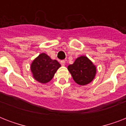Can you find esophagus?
<instances>
[{
	"label": "esophagus",
	"instance_id": "1",
	"mask_svg": "<svg viewBox=\"0 0 126 126\" xmlns=\"http://www.w3.org/2000/svg\"><path fill=\"white\" fill-rule=\"evenodd\" d=\"M60 63H61V65H62V66H64V65H65V61H64V60H62V61H60Z\"/></svg>",
	"mask_w": 126,
	"mask_h": 126
}]
</instances>
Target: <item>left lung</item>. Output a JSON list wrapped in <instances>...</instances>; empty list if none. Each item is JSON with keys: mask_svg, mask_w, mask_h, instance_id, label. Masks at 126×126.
Listing matches in <instances>:
<instances>
[{"mask_svg": "<svg viewBox=\"0 0 126 126\" xmlns=\"http://www.w3.org/2000/svg\"><path fill=\"white\" fill-rule=\"evenodd\" d=\"M68 70L73 80L80 86L90 84L96 75V67L85 55L77 58L72 65L68 66Z\"/></svg>", "mask_w": 126, "mask_h": 126, "instance_id": "1", "label": "left lung"}]
</instances>
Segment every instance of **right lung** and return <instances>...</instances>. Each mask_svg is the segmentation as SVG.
I'll return each instance as SVG.
<instances>
[{
  "instance_id": "obj_1",
  "label": "right lung",
  "mask_w": 126,
  "mask_h": 126,
  "mask_svg": "<svg viewBox=\"0 0 126 126\" xmlns=\"http://www.w3.org/2000/svg\"><path fill=\"white\" fill-rule=\"evenodd\" d=\"M61 65L57 60H53L46 54L40 53L33 60L31 65L32 77L36 81L42 84L49 82Z\"/></svg>"
}]
</instances>
